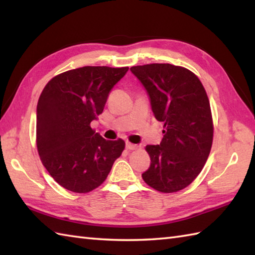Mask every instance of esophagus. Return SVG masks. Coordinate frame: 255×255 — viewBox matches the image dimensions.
<instances>
[{"label": "esophagus", "mask_w": 255, "mask_h": 255, "mask_svg": "<svg viewBox=\"0 0 255 255\" xmlns=\"http://www.w3.org/2000/svg\"><path fill=\"white\" fill-rule=\"evenodd\" d=\"M126 148L128 150H136L138 148V144H133L131 142H126Z\"/></svg>", "instance_id": "1"}]
</instances>
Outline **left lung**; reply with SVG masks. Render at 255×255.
Listing matches in <instances>:
<instances>
[{
	"mask_svg": "<svg viewBox=\"0 0 255 255\" xmlns=\"http://www.w3.org/2000/svg\"><path fill=\"white\" fill-rule=\"evenodd\" d=\"M144 86L156 121L163 122L160 144H148L150 167L143 181L161 193L188 186L203 170L213 144L214 126L208 96L189 70L169 63L131 67Z\"/></svg>",
	"mask_w": 255,
	"mask_h": 255,
	"instance_id": "1",
	"label": "left lung"
}]
</instances>
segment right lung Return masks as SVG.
<instances>
[{
	"label": "right lung",
	"mask_w": 255,
	"mask_h": 255,
	"mask_svg": "<svg viewBox=\"0 0 255 255\" xmlns=\"http://www.w3.org/2000/svg\"><path fill=\"white\" fill-rule=\"evenodd\" d=\"M128 67H83L52 78L37 104L36 142L42 164L59 185L89 193L106 180L125 149L91 128Z\"/></svg>",
	"instance_id": "right-lung-1"
}]
</instances>
